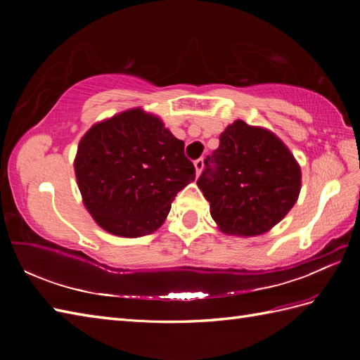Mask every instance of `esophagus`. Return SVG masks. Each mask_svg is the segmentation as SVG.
<instances>
[{"instance_id": "obj_1", "label": "esophagus", "mask_w": 360, "mask_h": 360, "mask_svg": "<svg viewBox=\"0 0 360 360\" xmlns=\"http://www.w3.org/2000/svg\"><path fill=\"white\" fill-rule=\"evenodd\" d=\"M195 170H196V174H201V172H202V168H204V159L202 158H200V159H196L195 160Z\"/></svg>"}]
</instances>
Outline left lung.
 I'll return each instance as SVG.
<instances>
[{"instance_id":"obj_1","label":"left lung","mask_w":360,"mask_h":360,"mask_svg":"<svg viewBox=\"0 0 360 360\" xmlns=\"http://www.w3.org/2000/svg\"><path fill=\"white\" fill-rule=\"evenodd\" d=\"M198 179L210 215L223 233L257 236L278 224L294 207L302 170L280 137L263 127L235 120L219 147L204 160Z\"/></svg>"}]
</instances>
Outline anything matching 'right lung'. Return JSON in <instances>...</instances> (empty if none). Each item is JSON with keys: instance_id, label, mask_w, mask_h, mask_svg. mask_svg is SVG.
<instances>
[{"instance_id": "1", "label": "right lung", "mask_w": 360, "mask_h": 360, "mask_svg": "<svg viewBox=\"0 0 360 360\" xmlns=\"http://www.w3.org/2000/svg\"><path fill=\"white\" fill-rule=\"evenodd\" d=\"M74 172L89 215L103 231L125 238L158 231L176 193L195 181L184 142L142 108L91 127L79 142Z\"/></svg>"}]
</instances>
